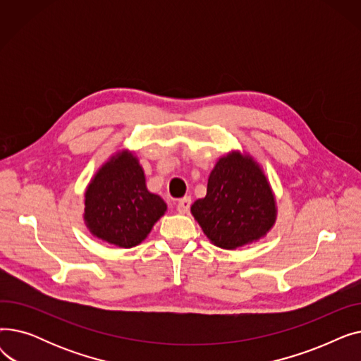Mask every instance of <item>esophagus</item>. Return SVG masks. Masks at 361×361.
<instances>
[{"instance_id": "esophagus-1", "label": "esophagus", "mask_w": 361, "mask_h": 361, "mask_svg": "<svg viewBox=\"0 0 361 361\" xmlns=\"http://www.w3.org/2000/svg\"><path fill=\"white\" fill-rule=\"evenodd\" d=\"M190 204H192V199L190 197H183L177 202V211L180 214H187L188 209H190Z\"/></svg>"}]
</instances>
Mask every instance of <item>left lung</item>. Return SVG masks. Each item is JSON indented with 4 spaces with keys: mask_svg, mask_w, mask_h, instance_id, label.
I'll return each mask as SVG.
<instances>
[{
    "mask_svg": "<svg viewBox=\"0 0 361 361\" xmlns=\"http://www.w3.org/2000/svg\"><path fill=\"white\" fill-rule=\"evenodd\" d=\"M276 200L260 165L233 150L218 159L206 196L192 204V215L212 244L234 250L267 235L276 221Z\"/></svg>",
    "mask_w": 361,
    "mask_h": 361,
    "instance_id": "obj_1",
    "label": "left lung"
}]
</instances>
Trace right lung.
I'll return each instance as SVG.
<instances>
[{"label": "right lung", "mask_w": 361, "mask_h": 361, "mask_svg": "<svg viewBox=\"0 0 361 361\" xmlns=\"http://www.w3.org/2000/svg\"><path fill=\"white\" fill-rule=\"evenodd\" d=\"M166 212V203L146 187L145 171L133 152L112 155L85 192L83 219L93 237L131 249L140 244Z\"/></svg>", "instance_id": "obj_1"}]
</instances>
